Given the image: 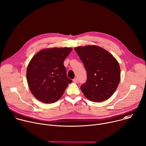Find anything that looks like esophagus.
Masks as SVG:
<instances>
[{"label": "esophagus", "instance_id": "obj_1", "mask_svg": "<svg viewBox=\"0 0 146 146\" xmlns=\"http://www.w3.org/2000/svg\"><path fill=\"white\" fill-rule=\"evenodd\" d=\"M73 82H75V83H78V79H77L76 78H74V79L73 80Z\"/></svg>", "mask_w": 146, "mask_h": 146}]
</instances>
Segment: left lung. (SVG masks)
<instances>
[{
	"label": "left lung",
	"instance_id": "obj_1",
	"mask_svg": "<svg viewBox=\"0 0 146 146\" xmlns=\"http://www.w3.org/2000/svg\"><path fill=\"white\" fill-rule=\"evenodd\" d=\"M87 73L86 82L81 86L85 97L100 102L114 94L120 79L117 61L106 50L96 46L74 48Z\"/></svg>",
	"mask_w": 146,
	"mask_h": 146
}]
</instances>
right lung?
I'll return each mask as SVG.
<instances>
[{
	"label": "right lung",
	"mask_w": 146,
	"mask_h": 146,
	"mask_svg": "<svg viewBox=\"0 0 146 146\" xmlns=\"http://www.w3.org/2000/svg\"><path fill=\"white\" fill-rule=\"evenodd\" d=\"M71 48L44 49L31 60L27 69V81L30 91L40 101L51 104L62 96L72 81L67 76L64 61Z\"/></svg>",
	"instance_id": "1"
}]
</instances>
